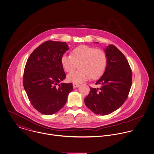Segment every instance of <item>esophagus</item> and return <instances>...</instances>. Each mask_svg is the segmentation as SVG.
Masks as SVG:
<instances>
[{
	"label": "esophagus",
	"mask_w": 154,
	"mask_h": 154,
	"mask_svg": "<svg viewBox=\"0 0 154 154\" xmlns=\"http://www.w3.org/2000/svg\"><path fill=\"white\" fill-rule=\"evenodd\" d=\"M72 85H73V87L75 88H77V87H79L80 85H79V84H77V83H72Z\"/></svg>",
	"instance_id": "obj_1"
}]
</instances>
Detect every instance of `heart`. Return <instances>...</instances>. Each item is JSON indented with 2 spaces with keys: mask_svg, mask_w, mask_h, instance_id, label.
Returning <instances> with one entry per match:
<instances>
[{
  "mask_svg": "<svg viewBox=\"0 0 154 154\" xmlns=\"http://www.w3.org/2000/svg\"><path fill=\"white\" fill-rule=\"evenodd\" d=\"M61 63L67 72L73 70L79 64L80 69L69 73L67 79L71 82L80 84L91 77L93 80L99 79L106 69L107 57L102 50L83 45L74 48L71 55H63Z\"/></svg>",
  "mask_w": 154,
  "mask_h": 154,
  "instance_id": "heart-1",
  "label": "heart"
}]
</instances>
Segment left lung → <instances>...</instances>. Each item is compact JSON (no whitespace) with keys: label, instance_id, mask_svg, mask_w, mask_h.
I'll list each match as a JSON object with an SVG mask.
<instances>
[{"label":"left lung","instance_id":"8db88e82","mask_svg":"<svg viewBox=\"0 0 154 154\" xmlns=\"http://www.w3.org/2000/svg\"><path fill=\"white\" fill-rule=\"evenodd\" d=\"M107 64L101 78L96 83L100 88H90L85 99L86 106L93 113L109 115L124 103L132 82V71L125 56L113 45L105 49Z\"/></svg>","mask_w":154,"mask_h":154}]
</instances>
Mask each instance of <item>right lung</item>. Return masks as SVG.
I'll list each match as a JSON object with an SVG mask.
<instances>
[{
    "label": "right lung",
    "instance_id": "1",
    "mask_svg": "<svg viewBox=\"0 0 154 154\" xmlns=\"http://www.w3.org/2000/svg\"><path fill=\"white\" fill-rule=\"evenodd\" d=\"M69 49L66 42L47 41L34 50L27 60L23 85L33 107L42 114L50 115L59 111L72 90V83H61L66 75L61 58Z\"/></svg>",
    "mask_w": 154,
    "mask_h": 154
}]
</instances>
